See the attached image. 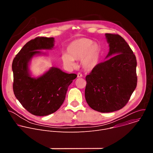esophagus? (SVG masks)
<instances>
[{
  "mask_svg": "<svg viewBox=\"0 0 153 153\" xmlns=\"http://www.w3.org/2000/svg\"><path fill=\"white\" fill-rule=\"evenodd\" d=\"M82 77V74L80 73H77V77Z\"/></svg>",
  "mask_w": 153,
  "mask_h": 153,
  "instance_id": "1",
  "label": "esophagus"
}]
</instances>
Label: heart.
I'll return each mask as SVG.
<instances>
[{"instance_id": "heart-1", "label": "heart", "mask_w": 153, "mask_h": 153, "mask_svg": "<svg viewBox=\"0 0 153 153\" xmlns=\"http://www.w3.org/2000/svg\"><path fill=\"white\" fill-rule=\"evenodd\" d=\"M67 53H63L62 60L65 66H74V60L80 59L82 67L86 70L93 69L98 63L100 56V48L97 43L87 38L76 39L67 46Z\"/></svg>"}]
</instances>
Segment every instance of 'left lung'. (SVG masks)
Segmentation results:
<instances>
[{
  "label": "left lung",
  "mask_w": 153,
  "mask_h": 153,
  "mask_svg": "<svg viewBox=\"0 0 153 153\" xmlns=\"http://www.w3.org/2000/svg\"><path fill=\"white\" fill-rule=\"evenodd\" d=\"M105 36L110 44L108 59L96 65L86 76L85 96L94 110L110 113L124 107L136 88L137 60L122 36L111 33Z\"/></svg>",
  "instance_id": "left-lung-1"
}]
</instances>
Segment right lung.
Wrapping results in <instances>:
<instances>
[{"label": "right lung", "mask_w": 153, "mask_h": 153, "mask_svg": "<svg viewBox=\"0 0 153 153\" xmlns=\"http://www.w3.org/2000/svg\"><path fill=\"white\" fill-rule=\"evenodd\" d=\"M54 38L37 37L28 42L14 58L13 88L21 105L31 114L44 116L56 112L63 103L69 85L77 77L53 67L37 79L28 73L30 59L42 49H51Z\"/></svg>", "instance_id": "1"}]
</instances>
